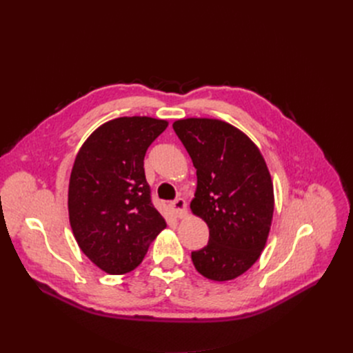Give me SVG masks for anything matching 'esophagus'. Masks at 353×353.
<instances>
[{"label":"esophagus","instance_id":"obj_1","mask_svg":"<svg viewBox=\"0 0 353 353\" xmlns=\"http://www.w3.org/2000/svg\"><path fill=\"white\" fill-rule=\"evenodd\" d=\"M172 208L174 209V213L177 217H183L186 214V201H184L181 197H177L176 200L172 201Z\"/></svg>","mask_w":353,"mask_h":353}]
</instances>
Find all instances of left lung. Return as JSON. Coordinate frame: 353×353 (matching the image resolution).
Listing matches in <instances>:
<instances>
[{"mask_svg":"<svg viewBox=\"0 0 353 353\" xmlns=\"http://www.w3.org/2000/svg\"><path fill=\"white\" fill-rule=\"evenodd\" d=\"M173 128L196 167L190 209L209 226L208 245L192 252L193 265L208 279L232 281L266 245L274 209L268 165L256 144L229 123L184 119Z\"/></svg>","mask_w":353,"mask_h":353,"instance_id":"left-lung-1","label":"left lung"}]
</instances>
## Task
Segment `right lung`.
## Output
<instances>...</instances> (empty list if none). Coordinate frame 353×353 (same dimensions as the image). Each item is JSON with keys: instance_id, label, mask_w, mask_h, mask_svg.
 Returning <instances> with one entry per match:
<instances>
[{"instance_id": "right-lung-1", "label": "right lung", "mask_w": 353, "mask_h": 353, "mask_svg": "<svg viewBox=\"0 0 353 353\" xmlns=\"http://www.w3.org/2000/svg\"><path fill=\"white\" fill-rule=\"evenodd\" d=\"M167 124L140 116L107 121L85 140L74 160L70 225L83 253L110 274L134 270L165 228L152 203L143 165L147 148Z\"/></svg>"}]
</instances>
